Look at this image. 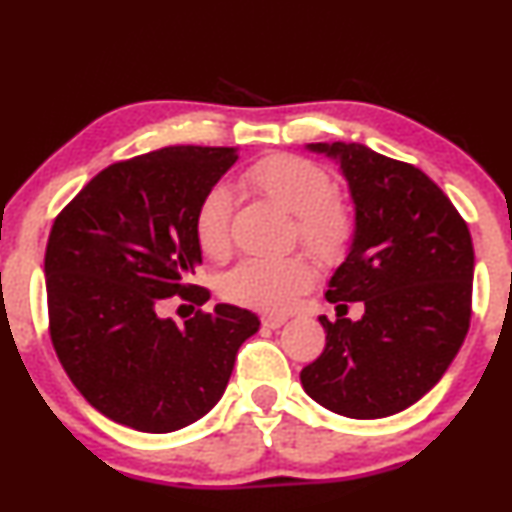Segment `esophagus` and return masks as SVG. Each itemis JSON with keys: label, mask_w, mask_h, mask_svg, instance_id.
I'll use <instances>...</instances> for the list:
<instances>
[{"label": "esophagus", "mask_w": 512, "mask_h": 512, "mask_svg": "<svg viewBox=\"0 0 512 512\" xmlns=\"http://www.w3.org/2000/svg\"><path fill=\"white\" fill-rule=\"evenodd\" d=\"M286 322H288L286 315H267V317H262L264 329H279V326H283Z\"/></svg>", "instance_id": "obj_1"}]
</instances>
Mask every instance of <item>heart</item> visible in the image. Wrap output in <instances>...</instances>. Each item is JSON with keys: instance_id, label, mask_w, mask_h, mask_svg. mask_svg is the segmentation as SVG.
Instances as JSON below:
<instances>
[{"instance_id": "1", "label": "heart", "mask_w": 512, "mask_h": 512, "mask_svg": "<svg viewBox=\"0 0 512 512\" xmlns=\"http://www.w3.org/2000/svg\"><path fill=\"white\" fill-rule=\"evenodd\" d=\"M240 186L267 197L295 214V231L317 257L336 260L353 240L355 219L346 202L334 193V181L322 166L298 155H269L240 176ZM233 200L226 188L214 186L197 202L193 236L209 260H226L231 252ZM312 283V269L303 257H250L221 281L231 303L260 312H281Z\"/></svg>"}]
</instances>
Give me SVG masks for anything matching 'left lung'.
I'll list each match as a JSON object with an SVG mask.
<instances>
[{"label":"left lung","mask_w":512,"mask_h":512,"mask_svg":"<svg viewBox=\"0 0 512 512\" xmlns=\"http://www.w3.org/2000/svg\"><path fill=\"white\" fill-rule=\"evenodd\" d=\"M341 162L355 200L353 250L331 276L319 317L326 346L300 372L307 396L353 420L410 408L443 377L472 317L470 229L424 171L360 143H317ZM348 302H362L357 323Z\"/></svg>","instance_id":"obj_1"}]
</instances>
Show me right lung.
<instances>
[{"label":"right lung","mask_w":512,"mask_h":512,"mask_svg":"<svg viewBox=\"0 0 512 512\" xmlns=\"http://www.w3.org/2000/svg\"><path fill=\"white\" fill-rule=\"evenodd\" d=\"M238 159L233 147L174 145L109 164L54 219L45 252L49 338L73 386L109 420L147 434L188 427L217 405L240 343L260 319L233 305L178 326L162 307L202 260L200 197Z\"/></svg>","instance_id":"add662e5"}]
</instances>
